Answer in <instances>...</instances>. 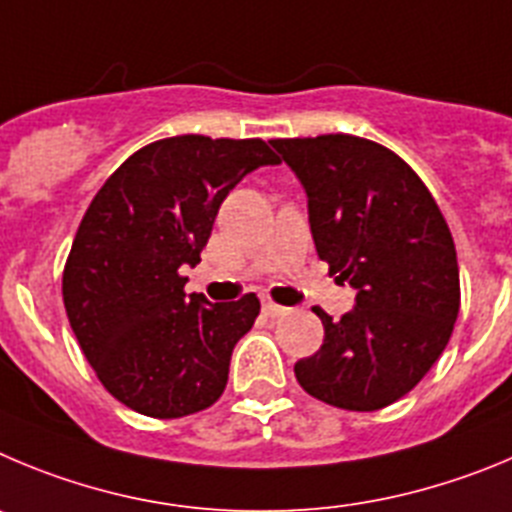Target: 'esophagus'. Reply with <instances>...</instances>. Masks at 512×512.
Here are the masks:
<instances>
[{"label":"esophagus","mask_w":512,"mask_h":512,"mask_svg":"<svg viewBox=\"0 0 512 512\" xmlns=\"http://www.w3.org/2000/svg\"><path fill=\"white\" fill-rule=\"evenodd\" d=\"M262 313H265V316H270V319H275V316H283V313H288V308L278 306V303H273V301H265L262 303Z\"/></svg>","instance_id":"34e87169"}]
</instances>
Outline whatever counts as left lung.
<instances>
[{
    "instance_id": "8db88e82",
    "label": "left lung",
    "mask_w": 512,
    "mask_h": 512,
    "mask_svg": "<svg viewBox=\"0 0 512 512\" xmlns=\"http://www.w3.org/2000/svg\"><path fill=\"white\" fill-rule=\"evenodd\" d=\"M308 199V224L354 308L296 362L301 388L344 411H377L416 388L459 313V265L444 216L411 165L354 135L270 140Z\"/></svg>"
}]
</instances>
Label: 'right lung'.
Listing matches in <instances>:
<instances>
[{
    "mask_svg": "<svg viewBox=\"0 0 512 512\" xmlns=\"http://www.w3.org/2000/svg\"><path fill=\"white\" fill-rule=\"evenodd\" d=\"M262 140L181 135L145 145L86 209L63 270L68 321L101 385L153 418L222 398L234 344L252 329L255 293L209 303L183 293L219 206L247 173L278 165Z\"/></svg>",
    "mask_w": 512,
    "mask_h": 512,
    "instance_id": "obj_1",
    "label": "right lung"
}]
</instances>
